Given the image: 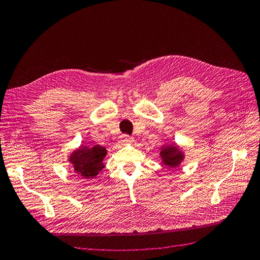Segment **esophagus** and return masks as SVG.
<instances>
[{
    "label": "esophagus",
    "instance_id": "34e87169",
    "mask_svg": "<svg viewBox=\"0 0 260 260\" xmlns=\"http://www.w3.org/2000/svg\"><path fill=\"white\" fill-rule=\"evenodd\" d=\"M120 141L121 142H131V141H133V138H132V136L128 134H122L120 138Z\"/></svg>",
    "mask_w": 260,
    "mask_h": 260
}]
</instances>
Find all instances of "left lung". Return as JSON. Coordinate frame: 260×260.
Listing matches in <instances>:
<instances>
[{"label": "left lung", "instance_id": "1", "mask_svg": "<svg viewBox=\"0 0 260 260\" xmlns=\"http://www.w3.org/2000/svg\"><path fill=\"white\" fill-rule=\"evenodd\" d=\"M160 154H161L164 164L172 168L177 167L183 159L181 149H178L177 146H169V148L164 149Z\"/></svg>", "mask_w": 260, "mask_h": 260}]
</instances>
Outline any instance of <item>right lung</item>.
Returning a JSON list of instances; mask_svg holds the SVG:
<instances>
[{
	"mask_svg": "<svg viewBox=\"0 0 260 260\" xmlns=\"http://www.w3.org/2000/svg\"><path fill=\"white\" fill-rule=\"evenodd\" d=\"M106 154L107 150L101 145H94L93 148H81L70 155V161L74 165L75 171L82 177L93 178L105 167L102 161Z\"/></svg>",
	"mask_w": 260,
	"mask_h": 260,
	"instance_id": "right-lung-1",
	"label": "right lung"
}]
</instances>
